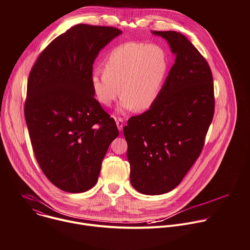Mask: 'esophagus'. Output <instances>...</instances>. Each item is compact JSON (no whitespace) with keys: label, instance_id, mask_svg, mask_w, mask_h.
I'll list each match as a JSON object with an SVG mask.
<instances>
[{"label":"esophagus","instance_id":"obj_1","mask_svg":"<svg viewBox=\"0 0 250 250\" xmlns=\"http://www.w3.org/2000/svg\"><path fill=\"white\" fill-rule=\"evenodd\" d=\"M116 124H117V126H118V129L120 131H122L123 128H124V120L122 118L116 119Z\"/></svg>","mask_w":250,"mask_h":250}]
</instances>
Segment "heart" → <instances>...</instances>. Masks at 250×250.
<instances>
[{
	"mask_svg": "<svg viewBox=\"0 0 250 250\" xmlns=\"http://www.w3.org/2000/svg\"><path fill=\"white\" fill-rule=\"evenodd\" d=\"M168 70L165 50L156 44L127 42L114 48L94 71L90 84L96 100L110 106L121 94L119 113L144 112L158 100Z\"/></svg>",
	"mask_w": 250,
	"mask_h": 250,
	"instance_id": "heart-1",
	"label": "heart"
}]
</instances>
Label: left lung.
I'll use <instances>...</instances> for the list:
<instances>
[{
    "mask_svg": "<svg viewBox=\"0 0 250 250\" xmlns=\"http://www.w3.org/2000/svg\"><path fill=\"white\" fill-rule=\"evenodd\" d=\"M163 38L175 62L151 108L124 127L130 183L141 194L161 195L181 183L199 157L215 111L210 68L183 34Z\"/></svg>",
    "mask_w": 250,
    "mask_h": 250,
    "instance_id": "left-lung-1",
    "label": "left lung"
}]
</instances>
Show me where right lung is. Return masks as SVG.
<instances>
[{"instance_id":"1","label":"right lung","mask_w":250,"mask_h":250,"mask_svg":"<svg viewBox=\"0 0 250 250\" xmlns=\"http://www.w3.org/2000/svg\"><path fill=\"white\" fill-rule=\"evenodd\" d=\"M120 34L112 26L76 24L49 43L29 73L24 117L33 152L48 180L65 192L96 185L119 135L90 78L100 51Z\"/></svg>"}]
</instances>
